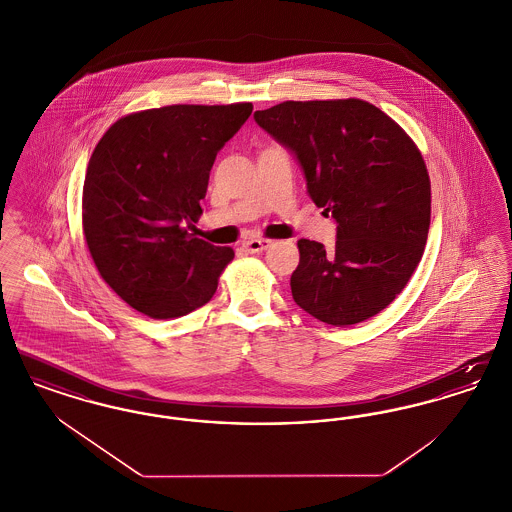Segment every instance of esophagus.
<instances>
[{
  "label": "esophagus",
  "instance_id": "1",
  "mask_svg": "<svg viewBox=\"0 0 512 512\" xmlns=\"http://www.w3.org/2000/svg\"><path fill=\"white\" fill-rule=\"evenodd\" d=\"M270 240H265V238H251V240H247L242 244L245 251H249V253H261V251H265L270 247Z\"/></svg>",
  "mask_w": 512,
  "mask_h": 512
}]
</instances>
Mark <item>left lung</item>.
<instances>
[{"instance_id":"8db88e82","label":"left lung","mask_w":512,"mask_h":512,"mask_svg":"<svg viewBox=\"0 0 512 512\" xmlns=\"http://www.w3.org/2000/svg\"><path fill=\"white\" fill-rule=\"evenodd\" d=\"M255 122L301 165L336 245L299 240L293 301L332 326L378 315L407 286L430 228V178L403 128L363 99L284 101Z\"/></svg>"}]
</instances>
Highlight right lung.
I'll return each instance as SVG.
<instances>
[{"mask_svg": "<svg viewBox=\"0 0 512 512\" xmlns=\"http://www.w3.org/2000/svg\"><path fill=\"white\" fill-rule=\"evenodd\" d=\"M251 103L169 105L115 122L88 163L82 226L101 278L132 309L178 318L217 292L230 247L188 230L201 215L209 172Z\"/></svg>", "mask_w": 512, "mask_h": 512, "instance_id": "1", "label": "right lung"}]
</instances>
